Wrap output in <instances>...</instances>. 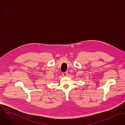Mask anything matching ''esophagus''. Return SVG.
Masks as SVG:
<instances>
[{
	"label": "esophagus",
	"mask_w": 125,
	"mask_h": 125,
	"mask_svg": "<svg viewBox=\"0 0 125 125\" xmlns=\"http://www.w3.org/2000/svg\"><path fill=\"white\" fill-rule=\"evenodd\" d=\"M67 74H68L67 72H64V73H62V75H63V76H67Z\"/></svg>",
	"instance_id": "34e87169"
}]
</instances>
